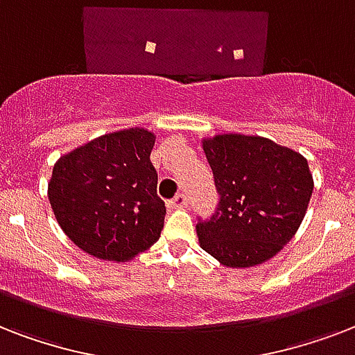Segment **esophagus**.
Listing matches in <instances>:
<instances>
[{
    "instance_id": "34e87169",
    "label": "esophagus",
    "mask_w": 355,
    "mask_h": 355,
    "mask_svg": "<svg viewBox=\"0 0 355 355\" xmlns=\"http://www.w3.org/2000/svg\"><path fill=\"white\" fill-rule=\"evenodd\" d=\"M167 206H169L171 210H184V208L188 206V199H186V195L178 193L177 197H173L171 200H167Z\"/></svg>"
}]
</instances>
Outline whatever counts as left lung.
Masks as SVG:
<instances>
[{"label": "left lung", "instance_id": "obj_1", "mask_svg": "<svg viewBox=\"0 0 355 355\" xmlns=\"http://www.w3.org/2000/svg\"><path fill=\"white\" fill-rule=\"evenodd\" d=\"M216 180V214L197 223L200 247L225 267H254L297 234L313 177L300 153L261 136L217 134L202 139Z\"/></svg>", "mask_w": 355, "mask_h": 355}]
</instances>
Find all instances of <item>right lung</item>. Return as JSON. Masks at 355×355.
I'll use <instances>...</instances> for the list:
<instances>
[{
    "label": "right lung",
    "instance_id": "1",
    "mask_svg": "<svg viewBox=\"0 0 355 355\" xmlns=\"http://www.w3.org/2000/svg\"><path fill=\"white\" fill-rule=\"evenodd\" d=\"M155 134L134 127L60 156L47 184L64 234L94 258L127 261L160 237L166 205L150 164Z\"/></svg>",
    "mask_w": 355,
    "mask_h": 355
}]
</instances>
